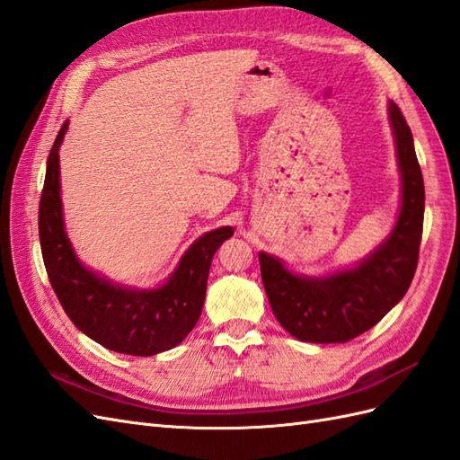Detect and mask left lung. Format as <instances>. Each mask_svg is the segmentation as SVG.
Here are the masks:
<instances>
[{
    "label": "left lung",
    "mask_w": 460,
    "mask_h": 460,
    "mask_svg": "<svg viewBox=\"0 0 460 460\" xmlns=\"http://www.w3.org/2000/svg\"><path fill=\"white\" fill-rule=\"evenodd\" d=\"M402 198L389 238L358 267L326 278L291 274L284 264L259 253L262 286L274 316L291 336L311 343H345L392 311L412 282L424 225V180L412 132L401 109L389 103Z\"/></svg>",
    "instance_id": "obj_1"
}]
</instances>
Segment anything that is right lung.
<instances>
[{"mask_svg":"<svg viewBox=\"0 0 460 460\" xmlns=\"http://www.w3.org/2000/svg\"><path fill=\"white\" fill-rule=\"evenodd\" d=\"M66 128L68 120L49 151L38 208L41 257L55 296L73 324L111 351L151 357L172 349L198 324L213 255L234 230L201 235L159 289H128L93 274L76 259L63 226L59 146Z\"/></svg>","mask_w":460,"mask_h":460,"instance_id":"right-lung-1","label":"right lung"}]
</instances>
